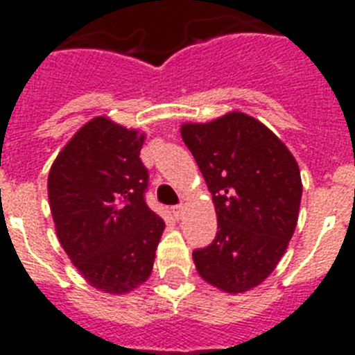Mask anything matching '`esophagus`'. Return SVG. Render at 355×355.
Masks as SVG:
<instances>
[{
    "mask_svg": "<svg viewBox=\"0 0 355 355\" xmlns=\"http://www.w3.org/2000/svg\"><path fill=\"white\" fill-rule=\"evenodd\" d=\"M171 211H172V215L175 216V218H181V216H183V213H184V206H183V205L172 206Z\"/></svg>",
    "mask_w": 355,
    "mask_h": 355,
    "instance_id": "obj_1",
    "label": "esophagus"
}]
</instances>
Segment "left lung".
Here are the masks:
<instances>
[{"instance_id": "8db88e82", "label": "left lung", "mask_w": 355, "mask_h": 355, "mask_svg": "<svg viewBox=\"0 0 355 355\" xmlns=\"http://www.w3.org/2000/svg\"><path fill=\"white\" fill-rule=\"evenodd\" d=\"M181 137L205 175L218 225L215 240L193 250L197 272L225 293L252 290L274 272L297 227L299 165L265 124L241 112L187 122Z\"/></svg>"}]
</instances>
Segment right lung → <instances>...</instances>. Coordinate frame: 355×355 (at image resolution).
Wrapping results in <instances>:
<instances>
[{
  "label": "right lung",
  "mask_w": 355,
  "mask_h": 355,
  "mask_svg": "<svg viewBox=\"0 0 355 355\" xmlns=\"http://www.w3.org/2000/svg\"><path fill=\"white\" fill-rule=\"evenodd\" d=\"M146 135L94 117L53 162L48 196L56 236L90 286L112 295L146 283L165 224L146 205Z\"/></svg>",
  "instance_id": "1"
}]
</instances>
